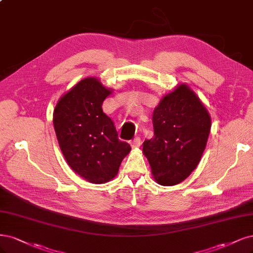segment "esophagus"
I'll return each instance as SVG.
<instances>
[{
    "instance_id": "obj_1",
    "label": "esophagus",
    "mask_w": 253,
    "mask_h": 253,
    "mask_svg": "<svg viewBox=\"0 0 253 253\" xmlns=\"http://www.w3.org/2000/svg\"><path fill=\"white\" fill-rule=\"evenodd\" d=\"M130 146H132V149H137V147H139L141 145V140H140V138L139 137H136V138H134L132 141H130Z\"/></svg>"
}]
</instances>
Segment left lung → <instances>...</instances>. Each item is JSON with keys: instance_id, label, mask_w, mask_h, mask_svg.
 <instances>
[{"instance_id": "1", "label": "left lung", "mask_w": 253, "mask_h": 253, "mask_svg": "<svg viewBox=\"0 0 253 253\" xmlns=\"http://www.w3.org/2000/svg\"><path fill=\"white\" fill-rule=\"evenodd\" d=\"M153 126L154 137L142 147L153 178L163 186L179 184L201 160L211 127L210 113L188 84H180L154 109Z\"/></svg>"}]
</instances>
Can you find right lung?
I'll list each match as a JSON object with an SVG mask.
<instances>
[{"mask_svg": "<svg viewBox=\"0 0 253 253\" xmlns=\"http://www.w3.org/2000/svg\"><path fill=\"white\" fill-rule=\"evenodd\" d=\"M112 92L97 77H85L58 99L53 112L56 138L68 165L93 184L114 179L130 152L102 112V102Z\"/></svg>", "mask_w": 253, "mask_h": 253, "instance_id": "1", "label": "right lung"}]
</instances>
